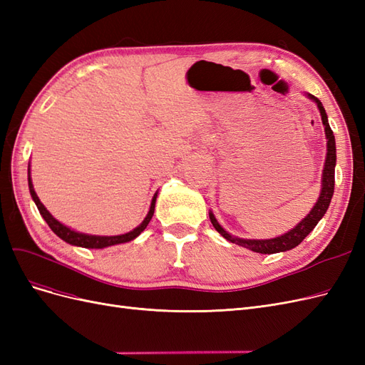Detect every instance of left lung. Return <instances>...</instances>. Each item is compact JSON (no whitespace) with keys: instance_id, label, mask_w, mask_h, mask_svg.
<instances>
[{"instance_id":"1","label":"left lung","mask_w":365,"mask_h":365,"mask_svg":"<svg viewBox=\"0 0 365 365\" xmlns=\"http://www.w3.org/2000/svg\"><path fill=\"white\" fill-rule=\"evenodd\" d=\"M307 98H311L312 102H315L319 115H322V121L324 126V134L327 140V152H326V160H324V168H323V175H322V190H319V196L315 202V205L311 208L300 222H298L292 230L286 231L284 235L272 237V239H244V237H237L230 235L228 231L217 222L216 216L213 215L212 210H208V216L210 220H212L213 227L216 228L217 233L225 237L227 240L233 242L236 245L244 247L247 250H251L254 252H260V254H274V252H283L295 248L297 245H300L303 239L311 233V231L317 227L319 220L323 219L326 215L330 201H332L334 196V187H335V165H336V143H335V135L332 129L329 126V120L326 109L323 103L318 101V98L312 94L304 93Z\"/></svg>"}]
</instances>
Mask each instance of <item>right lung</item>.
Listing matches in <instances>:
<instances>
[{"mask_svg":"<svg viewBox=\"0 0 365 365\" xmlns=\"http://www.w3.org/2000/svg\"><path fill=\"white\" fill-rule=\"evenodd\" d=\"M27 180H29V190H30V195H31V200L35 201L38 210L41 216L43 217V220L48 224V227L51 228V231L54 235H56L58 237H61L62 240L67 242V244L70 245H74V247H82V248H96V250H102V248H108V247H113V245H120V244H126V242H130L134 240L135 237H138L143 231L146 230L148 224L150 222V219L153 216V212H155V202H157V196H158V192H155V195H153L152 197V202H150V207H149V212L146 215V217L143 219V222L135 227L132 231H129V233H125V235H117V236H96V235H86V233H81V231H76V230H71L70 227L63 225L62 222H59V220L54 217L48 210L46 208V205H43L41 202V200L38 197L36 192H35V187H33V182H31V175H30V163H29V169H27Z\"/></svg>","mask_w":365,"mask_h":365,"instance_id":"1","label":"right lung"}]
</instances>
